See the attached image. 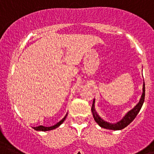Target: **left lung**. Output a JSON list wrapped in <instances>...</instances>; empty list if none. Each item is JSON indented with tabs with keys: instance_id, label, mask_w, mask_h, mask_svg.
Masks as SVG:
<instances>
[{
	"instance_id": "left-lung-1",
	"label": "left lung",
	"mask_w": 154,
	"mask_h": 154,
	"mask_svg": "<svg viewBox=\"0 0 154 154\" xmlns=\"http://www.w3.org/2000/svg\"><path fill=\"white\" fill-rule=\"evenodd\" d=\"M144 97H145V84L144 81H143V93H142L141 98H140V102L137 103V106L134 108L133 109H131V111H129L127 114L125 115L124 118H123L120 122L116 123V124H110V123H108L106 122H105L104 120L101 119L100 116H98V114L97 113L96 110L94 109V100H93V105H92V112H93V118H94V120L98 123L100 127L106 129H111V130H122V129L125 128V127H127L134 119H135V117L137 116V115L138 114V112H140V109H141L142 106H143V103L144 102Z\"/></svg>"
}]
</instances>
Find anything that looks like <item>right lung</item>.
Segmentation results:
<instances>
[{
  "mask_svg": "<svg viewBox=\"0 0 154 154\" xmlns=\"http://www.w3.org/2000/svg\"><path fill=\"white\" fill-rule=\"evenodd\" d=\"M67 115H66V116H64V119H63L62 120L60 121L59 122H57V124L54 125H53V126H51V127H45V126L40 125V126H38V127H34L33 128L35 129V130H36V131H46L53 130V129L56 128H57V127H58V126H60L61 124H62L63 122H64V121L65 120L66 117H67Z\"/></svg>",
  "mask_w": 154,
  "mask_h": 154,
  "instance_id": "obj_1",
  "label": "right lung"
}]
</instances>
